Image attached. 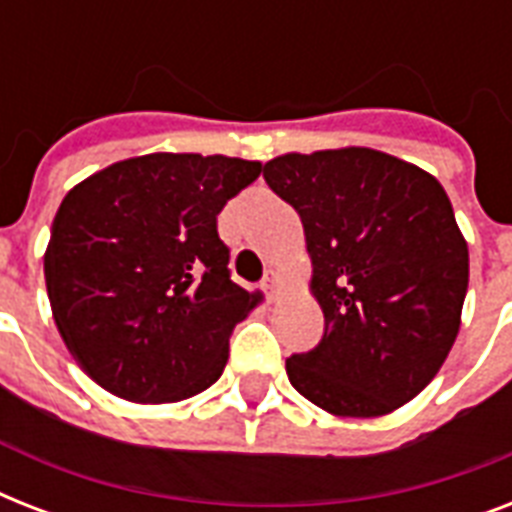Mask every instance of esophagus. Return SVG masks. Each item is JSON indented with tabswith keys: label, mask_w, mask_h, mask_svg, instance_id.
Listing matches in <instances>:
<instances>
[{
	"label": "esophagus",
	"mask_w": 512,
	"mask_h": 512,
	"mask_svg": "<svg viewBox=\"0 0 512 512\" xmlns=\"http://www.w3.org/2000/svg\"><path fill=\"white\" fill-rule=\"evenodd\" d=\"M279 287H281V276L273 271V268H268V273H265V279H263V289H265V295H268V300L276 297Z\"/></svg>",
	"instance_id": "obj_1"
}]
</instances>
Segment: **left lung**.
I'll return each mask as SVG.
<instances>
[{"label":"left lung","instance_id":"8db88e82","mask_svg":"<svg viewBox=\"0 0 512 512\" xmlns=\"http://www.w3.org/2000/svg\"><path fill=\"white\" fill-rule=\"evenodd\" d=\"M265 180L303 220L324 337L289 382L335 417H382L449 356L468 292V241L444 185L374 148L281 154Z\"/></svg>","mask_w":512,"mask_h":512}]
</instances>
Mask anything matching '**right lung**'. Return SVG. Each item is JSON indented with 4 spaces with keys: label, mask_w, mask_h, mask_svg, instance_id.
Masks as SVG:
<instances>
[{
    "label": "right lung",
    "mask_w": 512,
    "mask_h": 512,
    "mask_svg": "<svg viewBox=\"0 0 512 512\" xmlns=\"http://www.w3.org/2000/svg\"><path fill=\"white\" fill-rule=\"evenodd\" d=\"M260 162L146 154L84 177L44 249L52 319L76 364L132 404H175L223 374L263 295L233 284L217 215Z\"/></svg>",
    "instance_id": "right-lung-1"
}]
</instances>
